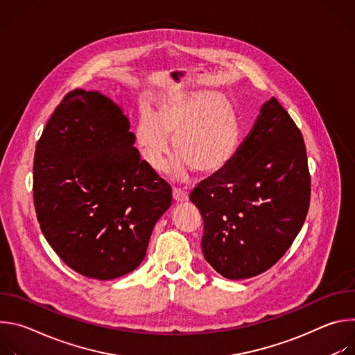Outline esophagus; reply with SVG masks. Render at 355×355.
I'll return each mask as SVG.
<instances>
[{
    "label": "esophagus",
    "mask_w": 355,
    "mask_h": 355,
    "mask_svg": "<svg viewBox=\"0 0 355 355\" xmlns=\"http://www.w3.org/2000/svg\"><path fill=\"white\" fill-rule=\"evenodd\" d=\"M173 199L177 202V204H181V202L188 200V193L182 189L175 188V189H173Z\"/></svg>",
    "instance_id": "esophagus-1"
}]
</instances>
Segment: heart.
<instances>
[{
  "instance_id": "b5f03b06",
  "label": "heart",
  "mask_w": 355,
  "mask_h": 355,
  "mask_svg": "<svg viewBox=\"0 0 355 355\" xmlns=\"http://www.w3.org/2000/svg\"><path fill=\"white\" fill-rule=\"evenodd\" d=\"M170 137L177 157L170 166L175 177L191 168L198 175H215L233 160L240 123L234 110L212 91L166 96L156 115L143 111L135 126V140L146 164L164 168L170 155Z\"/></svg>"
}]
</instances>
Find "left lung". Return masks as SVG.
<instances>
[{
    "label": "left lung",
    "instance_id": "1",
    "mask_svg": "<svg viewBox=\"0 0 355 355\" xmlns=\"http://www.w3.org/2000/svg\"><path fill=\"white\" fill-rule=\"evenodd\" d=\"M189 199L204 218L205 260L222 277H256L285 254L308 215L311 175L302 133L275 96L230 164Z\"/></svg>",
    "mask_w": 355,
    "mask_h": 355
}]
</instances>
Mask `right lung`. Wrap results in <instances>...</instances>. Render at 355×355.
Listing matches in <instances>:
<instances>
[{
  "label": "right lung",
  "instance_id": "obj_1",
  "mask_svg": "<svg viewBox=\"0 0 355 355\" xmlns=\"http://www.w3.org/2000/svg\"><path fill=\"white\" fill-rule=\"evenodd\" d=\"M119 104L74 89L36 144L33 199L42 233L78 274L107 281L136 270L171 188L135 147Z\"/></svg>",
  "mask_w": 355,
  "mask_h": 355
}]
</instances>
